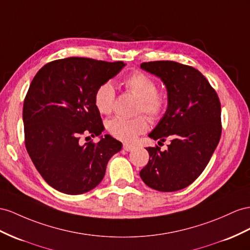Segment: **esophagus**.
I'll return each instance as SVG.
<instances>
[{"mask_svg":"<svg viewBox=\"0 0 250 250\" xmlns=\"http://www.w3.org/2000/svg\"><path fill=\"white\" fill-rule=\"evenodd\" d=\"M134 149H135V146H134L133 145H129V144H125L124 145V150L130 152V151H133Z\"/></svg>","mask_w":250,"mask_h":250,"instance_id":"esophagus-1","label":"esophagus"}]
</instances>
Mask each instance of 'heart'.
Wrapping results in <instances>:
<instances>
[{"mask_svg":"<svg viewBox=\"0 0 250 250\" xmlns=\"http://www.w3.org/2000/svg\"><path fill=\"white\" fill-rule=\"evenodd\" d=\"M127 92L138 98V113L146 114L152 121L161 118L169 104V95L165 89H158L156 81L142 72L130 75L123 82ZM116 93L110 82H104L96 89L94 102L97 110L104 115L114 110ZM106 127L111 135L123 142H133L140 134L148 130V121L144 116L135 118L114 117L107 121Z\"/></svg>","mask_w":250,"mask_h":250,"instance_id":"1","label":"heart"}]
</instances>
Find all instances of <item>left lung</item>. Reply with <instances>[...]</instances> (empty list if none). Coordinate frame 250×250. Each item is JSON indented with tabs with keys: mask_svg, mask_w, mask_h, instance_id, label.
<instances>
[{
	"mask_svg": "<svg viewBox=\"0 0 250 250\" xmlns=\"http://www.w3.org/2000/svg\"><path fill=\"white\" fill-rule=\"evenodd\" d=\"M140 67L163 80L169 95L164 117L149 136L166 142L146 148L149 162L139 172L152 189L173 192L186 188L202 174L220 142L221 102L215 89L194 67L174 61L144 62ZM159 142V144H161Z\"/></svg>",
	"mask_w": 250,
	"mask_h": 250,
	"instance_id": "8db88e82",
	"label": "left lung"
}]
</instances>
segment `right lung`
I'll return each instance as SVG.
<instances>
[{"label": "right lung", "instance_id": "add662e5", "mask_svg": "<svg viewBox=\"0 0 250 250\" xmlns=\"http://www.w3.org/2000/svg\"><path fill=\"white\" fill-rule=\"evenodd\" d=\"M125 64L69 57L45 64L31 81L23 104L25 146L49 186L66 194H82L102 181L108 159L123 144L99 136L104 124L94 102L102 83Z\"/></svg>", "mask_w": 250, "mask_h": 250}]
</instances>
